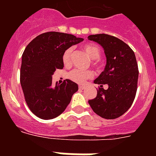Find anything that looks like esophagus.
Masks as SVG:
<instances>
[{
	"instance_id": "obj_1",
	"label": "esophagus",
	"mask_w": 156,
	"mask_h": 156,
	"mask_svg": "<svg viewBox=\"0 0 156 156\" xmlns=\"http://www.w3.org/2000/svg\"><path fill=\"white\" fill-rule=\"evenodd\" d=\"M85 88V86H83V85H79V89L80 90H83Z\"/></svg>"
}]
</instances>
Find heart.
Returning a JSON list of instances; mask_svg holds the SVG:
<instances>
[{"label":"heart","mask_w":156,"mask_h":156,"mask_svg":"<svg viewBox=\"0 0 156 156\" xmlns=\"http://www.w3.org/2000/svg\"><path fill=\"white\" fill-rule=\"evenodd\" d=\"M83 51L87 54V56L91 59V63L93 66H97L99 64L98 58L100 56V49L96 44H87L83 46ZM71 52L72 49L69 48L65 52L63 55V63L66 66H68L70 63V57H71ZM69 78L71 80L74 81L76 83H83L87 79L93 77V73L91 71H83L80 69H73L71 71L69 74Z\"/></svg>","instance_id":"1"}]
</instances>
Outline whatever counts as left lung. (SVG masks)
<instances>
[{
  "label": "left lung",
  "mask_w": 156,
  "mask_h": 156,
  "mask_svg": "<svg viewBox=\"0 0 156 156\" xmlns=\"http://www.w3.org/2000/svg\"><path fill=\"white\" fill-rule=\"evenodd\" d=\"M103 47L106 56L104 70L95 79L100 85L95 99L88 101L95 113L105 119H116L131 107L135 98L138 78L135 54L120 39L106 34L88 36ZM107 84V90L102 85Z\"/></svg>",
  "instance_id": "8db88e82"
}]
</instances>
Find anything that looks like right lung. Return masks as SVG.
I'll return each mask as SVG.
<instances>
[{
	"instance_id": "right-lung-1",
	"label": "right lung",
	"mask_w": 156,
	"mask_h": 156,
	"mask_svg": "<svg viewBox=\"0 0 156 156\" xmlns=\"http://www.w3.org/2000/svg\"><path fill=\"white\" fill-rule=\"evenodd\" d=\"M83 41L69 34L50 31L38 35L23 52L20 83L29 108L44 120L61 115L78 90V84L66 79L52 86L56 69L64 67L63 55L69 48Z\"/></svg>"
}]
</instances>
